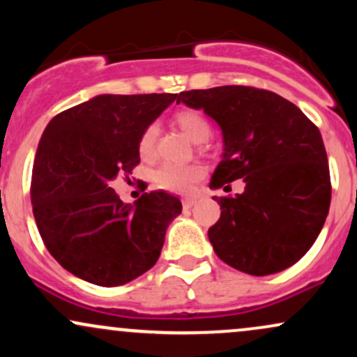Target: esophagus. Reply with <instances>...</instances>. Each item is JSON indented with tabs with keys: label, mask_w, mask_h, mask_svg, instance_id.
Instances as JSON below:
<instances>
[{
	"label": "esophagus",
	"mask_w": 357,
	"mask_h": 357,
	"mask_svg": "<svg viewBox=\"0 0 357 357\" xmlns=\"http://www.w3.org/2000/svg\"><path fill=\"white\" fill-rule=\"evenodd\" d=\"M196 204V198H184L183 199V208L184 210H191L192 206Z\"/></svg>",
	"instance_id": "1"
}]
</instances>
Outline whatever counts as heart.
I'll return each mask as SVG.
<instances>
[{
	"label": "heart",
	"instance_id": "b5f03b06",
	"mask_svg": "<svg viewBox=\"0 0 357 357\" xmlns=\"http://www.w3.org/2000/svg\"><path fill=\"white\" fill-rule=\"evenodd\" d=\"M176 124L196 144L208 141L211 136L210 122L204 119L203 114L196 110H181L174 117ZM159 129L155 124H149L139 136L137 149L139 154L144 159H151L155 153V144H158ZM204 178V169L199 165H165L159 167L154 173V181L159 188L173 192H191L195 186Z\"/></svg>",
	"mask_w": 357,
	"mask_h": 357
}]
</instances>
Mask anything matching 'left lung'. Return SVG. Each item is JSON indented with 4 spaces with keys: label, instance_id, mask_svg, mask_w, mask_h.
<instances>
[{
    "label": "left lung",
    "instance_id": "8db88e82",
    "mask_svg": "<svg viewBox=\"0 0 357 357\" xmlns=\"http://www.w3.org/2000/svg\"><path fill=\"white\" fill-rule=\"evenodd\" d=\"M179 102L202 109L221 129L223 154L211 190L245 183L235 198H213L221 208L208 230L216 255L257 277L292 267L329 213V165L317 127L278 93L245 85L181 92Z\"/></svg>",
    "mask_w": 357,
    "mask_h": 357
}]
</instances>
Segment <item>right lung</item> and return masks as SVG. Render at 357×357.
Here are the masks:
<instances>
[{
    "instance_id": "right-lung-1",
    "label": "right lung",
    "mask_w": 357,
    "mask_h": 357,
    "mask_svg": "<svg viewBox=\"0 0 357 357\" xmlns=\"http://www.w3.org/2000/svg\"><path fill=\"white\" fill-rule=\"evenodd\" d=\"M178 93L97 96L48 122L36 149L31 204L52 257L75 277L100 287L134 280L158 261L169 223L183 210L166 191L134 204L109 186L139 165L146 126Z\"/></svg>"
}]
</instances>
